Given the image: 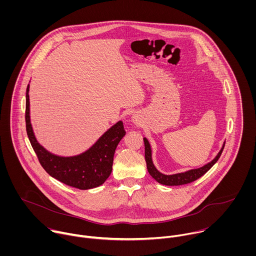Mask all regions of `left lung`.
<instances>
[{
  "instance_id": "left-lung-1",
  "label": "left lung",
  "mask_w": 256,
  "mask_h": 256,
  "mask_svg": "<svg viewBox=\"0 0 256 256\" xmlns=\"http://www.w3.org/2000/svg\"><path fill=\"white\" fill-rule=\"evenodd\" d=\"M144 159H146V163H147V168L148 171L150 173V175L156 180L158 181L159 184H164V186H182V184H190L192 181H196V179H198L200 177H202L204 174H206L212 166L220 158L225 144L223 146V148L221 149V151L218 152V154L216 155V157L210 163H208L206 165H204V167L198 168V169H192L190 171H186L184 173H178V174H173V175H164L162 173H160L154 166L153 162H152V154H151V147L150 144L148 142V140L144 138Z\"/></svg>"
}]
</instances>
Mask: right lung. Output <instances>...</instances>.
<instances>
[{
	"instance_id": "add662e5",
	"label": "right lung",
	"mask_w": 256,
	"mask_h": 256,
	"mask_svg": "<svg viewBox=\"0 0 256 256\" xmlns=\"http://www.w3.org/2000/svg\"><path fill=\"white\" fill-rule=\"evenodd\" d=\"M29 85L26 90V132L32 148L42 168L62 184L79 190H90L104 184L112 171L118 142L126 134L122 122L109 128L85 153L75 157H58L50 154L36 140L29 116Z\"/></svg>"
}]
</instances>
